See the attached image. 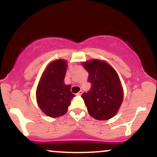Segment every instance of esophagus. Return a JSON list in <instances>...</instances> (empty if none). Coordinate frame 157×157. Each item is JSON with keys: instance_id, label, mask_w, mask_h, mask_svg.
<instances>
[{"instance_id": "esophagus-1", "label": "esophagus", "mask_w": 157, "mask_h": 157, "mask_svg": "<svg viewBox=\"0 0 157 157\" xmlns=\"http://www.w3.org/2000/svg\"><path fill=\"white\" fill-rule=\"evenodd\" d=\"M82 92H83V91H82V90H80V91H79V92H78V93H77V96H81V95H82Z\"/></svg>"}]
</instances>
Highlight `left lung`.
Listing matches in <instances>:
<instances>
[{"label": "left lung", "mask_w": 157, "mask_h": 157, "mask_svg": "<svg viewBox=\"0 0 157 157\" xmlns=\"http://www.w3.org/2000/svg\"><path fill=\"white\" fill-rule=\"evenodd\" d=\"M91 87L82 94L90 116L97 120L113 118L121 105L123 89L115 69L106 62L90 60L83 63Z\"/></svg>", "instance_id": "obj_1"}]
</instances>
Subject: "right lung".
I'll return each instance as SVG.
<instances>
[{
    "instance_id": "obj_1",
    "label": "right lung",
    "mask_w": 157,
    "mask_h": 157,
    "mask_svg": "<svg viewBox=\"0 0 157 157\" xmlns=\"http://www.w3.org/2000/svg\"><path fill=\"white\" fill-rule=\"evenodd\" d=\"M67 67L64 60H54L45 69L38 85V105L43 113L52 118L63 116L75 97L70 85L66 86L63 82Z\"/></svg>"
}]
</instances>
